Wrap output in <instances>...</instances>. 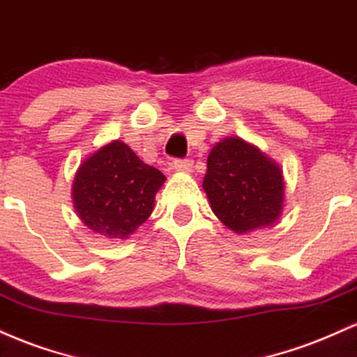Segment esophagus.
Instances as JSON below:
<instances>
[{"mask_svg":"<svg viewBox=\"0 0 357 357\" xmlns=\"http://www.w3.org/2000/svg\"><path fill=\"white\" fill-rule=\"evenodd\" d=\"M175 172H182V174H190L194 170V162L190 158H185V160H175L174 162Z\"/></svg>","mask_w":357,"mask_h":357,"instance_id":"34e87169","label":"esophagus"}]
</instances>
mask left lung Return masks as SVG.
Segmentation results:
<instances>
[{"label":"left lung","mask_w":357,"mask_h":357,"mask_svg":"<svg viewBox=\"0 0 357 357\" xmlns=\"http://www.w3.org/2000/svg\"><path fill=\"white\" fill-rule=\"evenodd\" d=\"M202 187L217 219L238 236L272 227L282 215L286 182L279 163L241 137L212 146Z\"/></svg>","instance_id":"obj_1"}]
</instances>
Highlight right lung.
<instances>
[{
  "label": "right lung",
  "instance_id": "right-lung-1",
  "mask_svg": "<svg viewBox=\"0 0 357 357\" xmlns=\"http://www.w3.org/2000/svg\"><path fill=\"white\" fill-rule=\"evenodd\" d=\"M165 180L127 144L112 140L79 163L71 185L75 212L91 232L125 241L153 212Z\"/></svg>",
  "mask_w": 357,
  "mask_h": 357
}]
</instances>
